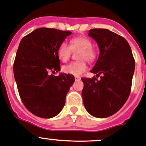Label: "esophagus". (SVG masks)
Here are the masks:
<instances>
[{
    "label": "esophagus",
    "instance_id": "obj_1",
    "mask_svg": "<svg viewBox=\"0 0 146 146\" xmlns=\"http://www.w3.org/2000/svg\"><path fill=\"white\" fill-rule=\"evenodd\" d=\"M75 80L76 81H80L81 80V77H79V76H76L75 77Z\"/></svg>",
    "mask_w": 146,
    "mask_h": 146
}]
</instances>
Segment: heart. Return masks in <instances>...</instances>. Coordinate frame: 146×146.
Returning a JSON list of instances; mask_svg holds the SVG:
<instances>
[{"label":"heart","mask_w":146,"mask_h":146,"mask_svg":"<svg viewBox=\"0 0 146 146\" xmlns=\"http://www.w3.org/2000/svg\"><path fill=\"white\" fill-rule=\"evenodd\" d=\"M92 43L89 39L85 36H77L70 39V45L62 42L58 49V56L62 62H67L71 54V51H78V59L79 61L70 62V64L64 65L62 70L66 74L72 76H80L87 69L86 63L84 60L88 62L94 60L96 54L92 48Z\"/></svg>","instance_id":"b5f03b06"}]
</instances>
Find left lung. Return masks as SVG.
<instances>
[{
	"label": "left lung",
	"instance_id": "obj_1",
	"mask_svg": "<svg viewBox=\"0 0 146 146\" xmlns=\"http://www.w3.org/2000/svg\"><path fill=\"white\" fill-rule=\"evenodd\" d=\"M88 36L97 43L99 56L91 70L96 78H81L84 104L92 116L108 117L117 112L130 96L135 60L128 42L117 34L106 29H93Z\"/></svg>",
	"mask_w": 146,
	"mask_h": 146
}]
</instances>
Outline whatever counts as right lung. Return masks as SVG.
<instances>
[{
    "instance_id": "obj_1",
    "label": "right lung",
    "mask_w": 146,
    "mask_h": 146,
    "mask_svg": "<svg viewBox=\"0 0 146 146\" xmlns=\"http://www.w3.org/2000/svg\"><path fill=\"white\" fill-rule=\"evenodd\" d=\"M72 32L39 28L20 42L13 63V73L23 104L32 114L52 118L63 108L74 76L61 73L58 49Z\"/></svg>"
}]
</instances>
